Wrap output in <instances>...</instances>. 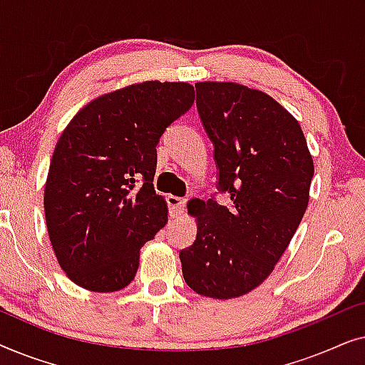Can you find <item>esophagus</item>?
<instances>
[{
  "mask_svg": "<svg viewBox=\"0 0 365 365\" xmlns=\"http://www.w3.org/2000/svg\"><path fill=\"white\" fill-rule=\"evenodd\" d=\"M166 201H168L169 214H171V217H179V216H181V214L184 212V207H186V199L169 194V196L166 197Z\"/></svg>",
  "mask_w": 365,
  "mask_h": 365,
  "instance_id": "obj_1",
  "label": "esophagus"
}]
</instances>
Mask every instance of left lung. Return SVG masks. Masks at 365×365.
<instances>
[{"mask_svg":"<svg viewBox=\"0 0 365 365\" xmlns=\"http://www.w3.org/2000/svg\"><path fill=\"white\" fill-rule=\"evenodd\" d=\"M196 104L231 206L189 201L197 234L179 259L194 292L232 299L266 281L287 249L307 209L314 163L297 119L259 89L196 83Z\"/></svg>","mask_w":365,"mask_h":365,"instance_id":"left-lung-1","label":"left lung"}]
</instances>
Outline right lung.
Here are the masks:
<instances>
[{"label":"right lung","mask_w":365,"mask_h":365,"mask_svg":"<svg viewBox=\"0 0 365 365\" xmlns=\"http://www.w3.org/2000/svg\"><path fill=\"white\" fill-rule=\"evenodd\" d=\"M194 103L187 83L146 81L88 103L54 148L44 216L59 266L79 287L121 291L168 222L154 191L159 138Z\"/></svg>","instance_id":"right-lung-1"}]
</instances>
